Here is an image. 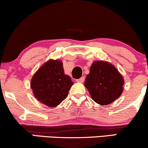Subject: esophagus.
Listing matches in <instances>:
<instances>
[{
	"label": "esophagus",
	"instance_id": "esophagus-1",
	"mask_svg": "<svg viewBox=\"0 0 148 148\" xmlns=\"http://www.w3.org/2000/svg\"><path fill=\"white\" fill-rule=\"evenodd\" d=\"M84 81H85L84 76H82V77H81L79 79H76V81H77V82H79V83H83Z\"/></svg>",
	"mask_w": 148,
	"mask_h": 148
}]
</instances>
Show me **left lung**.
<instances>
[{
	"instance_id": "1",
	"label": "left lung",
	"mask_w": 148,
	"mask_h": 148,
	"mask_svg": "<svg viewBox=\"0 0 148 148\" xmlns=\"http://www.w3.org/2000/svg\"><path fill=\"white\" fill-rule=\"evenodd\" d=\"M125 81L113 64L104 61H95L86 76L85 86L92 99L100 105L109 104L123 92Z\"/></svg>"
}]
</instances>
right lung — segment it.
Listing matches in <instances>:
<instances>
[{
  "instance_id": "add662e5",
  "label": "right lung",
  "mask_w": 148,
  "mask_h": 148,
  "mask_svg": "<svg viewBox=\"0 0 148 148\" xmlns=\"http://www.w3.org/2000/svg\"><path fill=\"white\" fill-rule=\"evenodd\" d=\"M74 83L64 74L62 62L49 60L32 78L30 87L39 101L49 107H56L67 97Z\"/></svg>"
}]
</instances>
